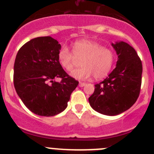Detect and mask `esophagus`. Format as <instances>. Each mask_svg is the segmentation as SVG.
<instances>
[{
    "mask_svg": "<svg viewBox=\"0 0 154 154\" xmlns=\"http://www.w3.org/2000/svg\"><path fill=\"white\" fill-rule=\"evenodd\" d=\"M86 85V83H82V82H80V83H79V86L80 87H83V86H85Z\"/></svg>",
    "mask_w": 154,
    "mask_h": 154,
    "instance_id": "obj_1",
    "label": "esophagus"
}]
</instances>
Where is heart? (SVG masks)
<instances>
[{"mask_svg":"<svg viewBox=\"0 0 154 154\" xmlns=\"http://www.w3.org/2000/svg\"><path fill=\"white\" fill-rule=\"evenodd\" d=\"M75 56L82 58V66L73 69L70 74L80 80H88L92 75L95 80L104 78L110 72L115 62V54L111 49L92 40L81 39L73 44V51L66 45L60 48L57 56L59 63L66 71H70Z\"/></svg>","mask_w":154,"mask_h":154,"instance_id":"b5f03b06","label":"heart"}]
</instances>
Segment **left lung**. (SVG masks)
Returning <instances> with one entry per match:
<instances>
[{
	"instance_id": "obj_1",
	"label": "left lung",
	"mask_w": 154,
	"mask_h": 154,
	"mask_svg": "<svg viewBox=\"0 0 154 154\" xmlns=\"http://www.w3.org/2000/svg\"><path fill=\"white\" fill-rule=\"evenodd\" d=\"M118 55L116 67L103 81L94 85L90 106L97 112L116 116L137 100L142 85V64L137 53L125 42L112 44Z\"/></svg>"
}]
</instances>
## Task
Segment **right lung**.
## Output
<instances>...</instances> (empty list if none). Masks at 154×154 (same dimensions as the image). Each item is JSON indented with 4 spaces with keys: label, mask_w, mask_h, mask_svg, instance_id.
Instances as JSON below:
<instances>
[{
    "label": "right lung",
    "mask_w": 154,
    "mask_h": 154,
    "mask_svg": "<svg viewBox=\"0 0 154 154\" xmlns=\"http://www.w3.org/2000/svg\"><path fill=\"white\" fill-rule=\"evenodd\" d=\"M60 48L52 37H37L25 43L15 57V91L24 104L38 116L49 117L64 111L79 83L59 63ZM57 77L61 81L56 82Z\"/></svg>",
    "instance_id": "1"
}]
</instances>
